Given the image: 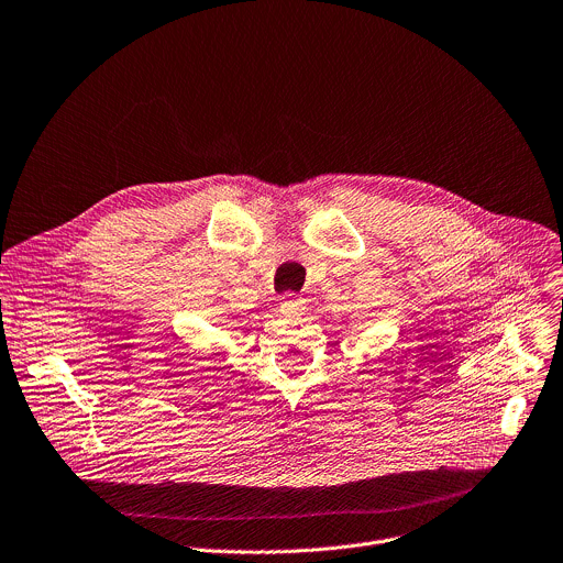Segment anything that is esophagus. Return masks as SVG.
I'll list each match as a JSON object with an SVG mask.
<instances>
[{
    "label": "esophagus",
    "mask_w": 563,
    "mask_h": 563,
    "mask_svg": "<svg viewBox=\"0 0 563 563\" xmlns=\"http://www.w3.org/2000/svg\"><path fill=\"white\" fill-rule=\"evenodd\" d=\"M305 309H307L305 300L298 298V296H294V294H285V296L280 298V311H283L285 316H302Z\"/></svg>",
    "instance_id": "34e87169"
}]
</instances>
